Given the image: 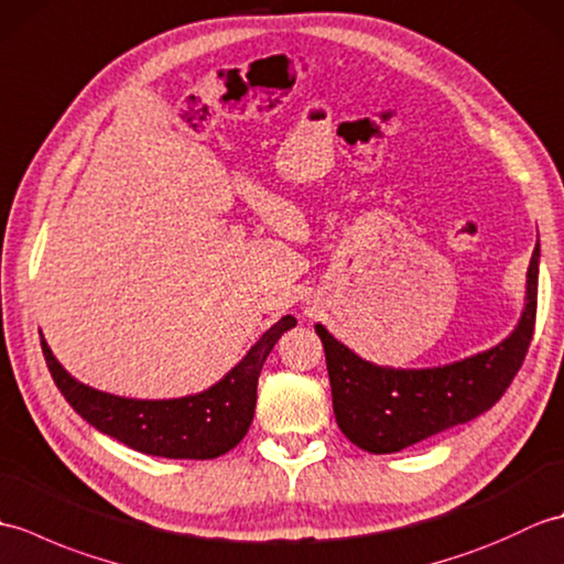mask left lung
<instances>
[{"mask_svg": "<svg viewBox=\"0 0 564 564\" xmlns=\"http://www.w3.org/2000/svg\"><path fill=\"white\" fill-rule=\"evenodd\" d=\"M535 245L525 273V303L519 325L505 341L460 361L434 368L370 364L315 325L325 346L332 404L344 436L368 453H398L441 431L467 424L499 402L529 351L538 307Z\"/></svg>", "mask_w": 564, "mask_h": 564, "instance_id": "obj_1", "label": "left lung"}]
</instances>
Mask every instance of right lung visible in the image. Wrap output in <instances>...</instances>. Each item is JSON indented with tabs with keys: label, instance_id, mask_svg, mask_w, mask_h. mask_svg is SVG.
I'll return each instance as SVG.
<instances>
[{
	"label": "right lung",
	"instance_id": "add662e5",
	"mask_svg": "<svg viewBox=\"0 0 564 564\" xmlns=\"http://www.w3.org/2000/svg\"><path fill=\"white\" fill-rule=\"evenodd\" d=\"M297 325L285 315L259 337L230 373L208 390L174 400H135L101 392L72 378L43 339L47 370L72 410L101 434L148 455L174 460H210L232 451L249 431L257 406L261 366L283 332Z\"/></svg>",
	"mask_w": 564,
	"mask_h": 564
}]
</instances>
